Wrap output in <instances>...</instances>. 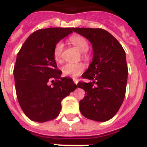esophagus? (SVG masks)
Wrapping results in <instances>:
<instances>
[{
    "instance_id": "34e87169",
    "label": "esophagus",
    "mask_w": 147,
    "mask_h": 147,
    "mask_svg": "<svg viewBox=\"0 0 147 147\" xmlns=\"http://www.w3.org/2000/svg\"><path fill=\"white\" fill-rule=\"evenodd\" d=\"M73 80H74V83L75 84H76L77 85V83H78V80H77V79H73Z\"/></svg>"
}]
</instances>
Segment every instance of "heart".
Wrapping results in <instances>:
<instances>
[{
  "instance_id": "obj_1",
  "label": "heart",
  "mask_w": 147,
  "mask_h": 147,
  "mask_svg": "<svg viewBox=\"0 0 147 147\" xmlns=\"http://www.w3.org/2000/svg\"><path fill=\"white\" fill-rule=\"evenodd\" d=\"M69 42L76 47L80 52H81L82 59L88 60V42L86 39L81 35L74 34L72 35L68 39ZM64 50V44L62 42H58L54 48L53 55L54 59L57 62L61 63L62 61V53ZM85 70L84 65L81 62L79 63H67L64 66L61 67V72L64 76H71V77H77L82 74Z\"/></svg>"
}]
</instances>
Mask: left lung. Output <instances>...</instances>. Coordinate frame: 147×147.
I'll list each match as a JSON object with an SVG mask.
<instances>
[{
  "mask_svg": "<svg viewBox=\"0 0 147 147\" xmlns=\"http://www.w3.org/2000/svg\"><path fill=\"white\" fill-rule=\"evenodd\" d=\"M92 44L93 60L82 75L90 82L80 81L77 86L86 96L80 101L82 116L98 122L113 118L125 98L128 79L125 53L111 34L102 28H73Z\"/></svg>",
  "mask_w": 147,
  "mask_h": 147,
  "instance_id": "1",
  "label": "left lung"
}]
</instances>
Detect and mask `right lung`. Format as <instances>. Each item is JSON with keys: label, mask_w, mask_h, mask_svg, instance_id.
<instances>
[{"label": "right lung", "mask_w": 147, "mask_h": 147, "mask_svg": "<svg viewBox=\"0 0 147 147\" xmlns=\"http://www.w3.org/2000/svg\"><path fill=\"white\" fill-rule=\"evenodd\" d=\"M72 32L70 28L39 29L18 53L13 70L17 99L32 121L44 122L56 118L61 100L76 88L71 78H61V71L53 55L56 43Z\"/></svg>", "instance_id": "obj_1"}]
</instances>
